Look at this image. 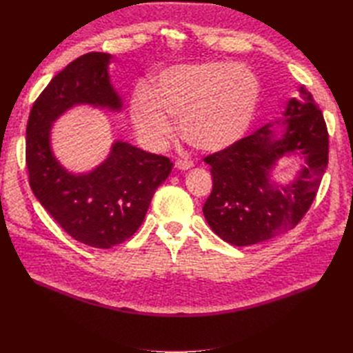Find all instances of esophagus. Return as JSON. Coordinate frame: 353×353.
<instances>
[{
	"label": "esophagus",
	"instance_id": "1",
	"mask_svg": "<svg viewBox=\"0 0 353 353\" xmlns=\"http://www.w3.org/2000/svg\"><path fill=\"white\" fill-rule=\"evenodd\" d=\"M175 168L179 170H187L190 168H193V163L190 162V160H184V159H178L175 162Z\"/></svg>",
	"mask_w": 353,
	"mask_h": 353
}]
</instances>
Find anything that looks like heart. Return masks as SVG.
I'll return each instance as SVG.
<instances>
[{
  "label": "heart",
  "instance_id": "obj_1",
  "mask_svg": "<svg viewBox=\"0 0 353 353\" xmlns=\"http://www.w3.org/2000/svg\"><path fill=\"white\" fill-rule=\"evenodd\" d=\"M261 83L245 66L223 61L170 68L156 83L138 91L131 117L138 134L154 148L174 135L169 119L179 121V135L196 150L221 152L236 144L253 121Z\"/></svg>",
  "mask_w": 353,
  "mask_h": 353
}]
</instances>
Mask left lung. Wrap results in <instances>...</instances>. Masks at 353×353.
<instances>
[{
    "instance_id": "8db88e82",
    "label": "left lung",
    "mask_w": 353,
    "mask_h": 353,
    "mask_svg": "<svg viewBox=\"0 0 353 353\" xmlns=\"http://www.w3.org/2000/svg\"><path fill=\"white\" fill-rule=\"evenodd\" d=\"M285 131L274 138L271 125L221 152L206 156L212 191L203 206L212 231L232 245H252L293 230L311 208L328 165V132L323 112L301 87V100L285 109ZM285 154L307 162L293 183L269 181V169Z\"/></svg>"
}]
</instances>
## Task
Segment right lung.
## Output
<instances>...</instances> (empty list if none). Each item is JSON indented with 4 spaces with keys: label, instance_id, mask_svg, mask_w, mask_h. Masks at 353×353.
I'll return each mask as SVG.
<instances>
[{
    "label": "right lung",
    "instance_id": "obj_1",
    "mask_svg": "<svg viewBox=\"0 0 353 353\" xmlns=\"http://www.w3.org/2000/svg\"><path fill=\"white\" fill-rule=\"evenodd\" d=\"M110 56L88 52L50 81L32 105L26 125V166L35 197L72 239L110 249L131 239L144 221L156 188L170 174L166 156L114 143L92 172L72 175L50 148V128L74 104L121 109L108 73Z\"/></svg>",
    "mask_w": 353,
    "mask_h": 353
}]
</instances>
